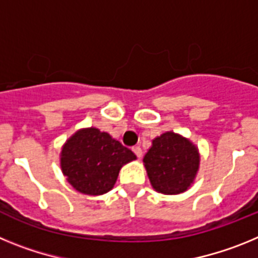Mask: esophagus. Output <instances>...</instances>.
I'll return each mask as SVG.
<instances>
[{
    "label": "esophagus",
    "instance_id": "34e87169",
    "mask_svg": "<svg viewBox=\"0 0 258 258\" xmlns=\"http://www.w3.org/2000/svg\"><path fill=\"white\" fill-rule=\"evenodd\" d=\"M132 150H133V152H134V154H136L137 157L142 156V149H141L140 146H134V147Z\"/></svg>",
    "mask_w": 258,
    "mask_h": 258
}]
</instances>
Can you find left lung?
<instances>
[{
  "mask_svg": "<svg viewBox=\"0 0 258 258\" xmlns=\"http://www.w3.org/2000/svg\"><path fill=\"white\" fill-rule=\"evenodd\" d=\"M199 161L197 147L173 132L155 138L143 157L152 187L166 195L187 190L199 169Z\"/></svg>",
  "mask_w": 258,
  "mask_h": 258,
  "instance_id": "left-lung-1",
  "label": "left lung"
}]
</instances>
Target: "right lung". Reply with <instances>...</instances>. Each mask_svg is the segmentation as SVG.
Wrapping results in <instances>:
<instances>
[{
	"instance_id": "1",
	"label": "right lung",
	"mask_w": 258,
	"mask_h": 258,
	"mask_svg": "<svg viewBox=\"0 0 258 258\" xmlns=\"http://www.w3.org/2000/svg\"><path fill=\"white\" fill-rule=\"evenodd\" d=\"M136 155L111 136L95 127L77 132L61 150L63 174L77 191L102 195L113 187L124 164Z\"/></svg>"
}]
</instances>
